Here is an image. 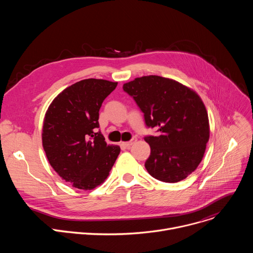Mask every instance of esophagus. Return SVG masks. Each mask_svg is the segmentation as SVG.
Instances as JSON below:
<instances>
[{
	"instance_id": "1",
	"label": "esophagus",
	"mask_w": 253,
	"mask_h": 253,
	"mask_svg": "<svg viewBox=\"0 0 253 253\" xmlns=\"http://www.w3.org/2000/svg\"><path fill=\"white\" fill-rule=\"evenodd\" d=\"M136 140H137L136 138H133L132 140H130V141H128V142H121V145L124 146V147H126V148H127V147H130L133 143L136 142Z\"/></svg>"
}]
</instances>
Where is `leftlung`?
Instances as JSON below:
<instances>
[{
	"label": "left lung",
	"mask_w": 253,
	"mask_h": 253,
	"mask_svg": "<svg viewBox=\"0 0 253 253\" xmlns=\"http://www.w3.org/2000/svg\"><path fill=\"white\" fill-rule=\"evenodd\" d=\"M123 89L144 113L146 126L159 132L144 138L151 148L145 162L148 173L168 183L185 179L200 164L209 140L208 114L199 95L155 75L135 78Z\"/></svg>",
	"instance_id": "left-lung-1"
}]
</instances>
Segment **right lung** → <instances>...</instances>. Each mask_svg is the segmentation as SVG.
<instances>
[{
	"label": "right lung",
	"mask_w": 253,
	"mask_h": 253,
	"mask_svg": "<svg viewBox=\"0 0 253 253\" xmlns=\"http://www.w3.org/2000/svg\"><path fill=\"white\" fill-rule=\"evenodd\" d=\"M117 82L85 79L63 90L45 114L42 143L50 165L72 186L92 190L109 175L120 147L108 145L99 110Z\"/></svg>",
	"instance_id": "1"
}]
</instances>
